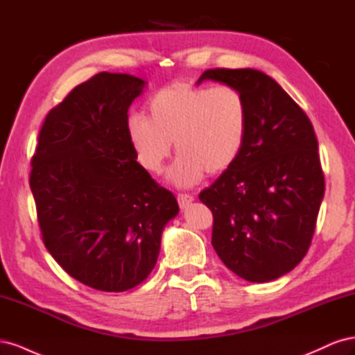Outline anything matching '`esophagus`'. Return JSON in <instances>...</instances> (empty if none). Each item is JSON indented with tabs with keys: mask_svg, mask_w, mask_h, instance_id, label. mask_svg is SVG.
<instances>
[{
	"mask_svg": "<svg viewBox=\"0 0 355 355\" xmlns=\"http://www.w3.org/2000/svg\"><path fill=\"white\" fill-rule=\"evenodd\" d=\"M192 201H194V197L189 196V194H179L178 196V202H179L180 209H187Z\"/></svg>",
	"mask_w": 355,
	"mask_h": 355,
	"instance_id": "34e87169",
	"label": "esophagus"
}]
</instances>
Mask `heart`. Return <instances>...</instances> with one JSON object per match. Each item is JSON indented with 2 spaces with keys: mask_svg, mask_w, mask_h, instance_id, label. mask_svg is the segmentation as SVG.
<instances>
[{
  "mask_svg": "<svg viewBox=\"0 0 355 355\" xmlns=\"http://www.w3.org/2000/svg\"><path fill=\"white\" fill-rule=\"evenodd\" d=\"M148 118L133 114L127 136L137 161L158 173L171 151L179 154L168 180L179 188L197 185L206 175H220L240 158L249 133L244 96L231 85L200 87L173 83L154 93Z\"/></svg>",
  "mask_w": 355,
  "mask_h": 355,
  "instance_id": "1",
  "label": "heart"
}]
</instances>
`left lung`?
<instances>
[{
	"label": "left lung",
	"instance_id": "8db88e82",
	"mask_svg": "<svg viewBox=\"0 0 355 355\" xmlns=\"http://www.w3.org/2000/svg\"><path fill=\"white\" fill-rule=\"evenodd\" d=\"M206 80L240 90L249 110L237 163L200 192L213 213L211 244L234 274L272 282L304 259L324 197L314 127L262 71L207 69L197 84Z\"/></svg>",
	"mask_w": 355,
	"mask_h": 355
}]
</instances>
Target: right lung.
I'll return each mask as SVG.
<instances>
[{
  "instance_id": "add662e5",
  "label": "right lung",
  "mask_w": 355,
  "mask_h": 355,
  "mask_svg": "<svg viewBox=\"0 0 355 355\" xmlns=\"http://www.w3.org/2000/svg\"><path fill=\"white\" fill-rule=\"evenodd\" d=\"M146 83L101 72L53 108L38 135L29 185L47 250L72 278L125 292L154 270L179 206L136 161L127 111Z\"/></svg>"
}]
</instances>
